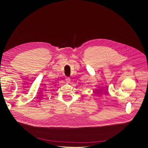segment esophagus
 Segmentation results:
<instances>
[{
	"mask_svg": "<svg viewBox=\"0 0 148 148\" xmlns=\"http://www.w3.org/2000/svg\"><path fill=\"white\" fill-rule=\"evenodd\" d=\"M70 78H69V77H67L66 78V82H67V83H70Z\"/></svg>",
	"mask_w": 148,
	"mask_h": 148,
	"instance_id": "obj_1",
	"label": "esophagus"
}]
</instances>
